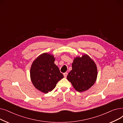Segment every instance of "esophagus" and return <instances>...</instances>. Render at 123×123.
Instances as JSON below:
<instances>
[{
	"label": "esophagus",
	"mask_w": 123,
	"mask_h": 123,
	"mask_svg": "<svg viewBox=\"0 0 123 123\" xmlns=\"http://www.w3.org/2000/svg\"><path fill=\"white\" fill-rule=\"evenodd\" d=\"M63 75H64V77H65V78H66V77H67V75H68V73H67V72L64 73L63 74Z\"/></svg>",
	"instance_id": "34e87169"
}]
</instances>
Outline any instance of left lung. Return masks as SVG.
I'll return each mask as SVG.
<instances>
[{"instance_id": "8db88e82", "label": "left lung", "mask_w": 123, "mask_h": 123, "mask_svg": "<svg viewBox=\"0 0 123 123\" xmlns=\"http://www.w3.org/2000/svg\"><path fill=\"white\" fill-rule=\"evenodd\" d=\"M72 67L67 78L76 91L84 92L94 84L97 78V67L89 56L85 54L81 57H76Z\"/></svg>"}]
</instances>
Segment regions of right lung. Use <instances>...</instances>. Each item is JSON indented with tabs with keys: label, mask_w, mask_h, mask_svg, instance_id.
<instances>
[{
	"label": "right lung",
	"mask_w": 123,
	"mask_h": 123,
	"mask_svg": "<svg viewBox=\"0 0 123 123\" xmlns=\"http://www.w3.org/2000/svg\"><path fill=\"white\" fill-rule=\"evenodd\" d=\"M53 55L41 54L34 60L30 68V78L34 87L42 93L53 90L64 76L55 63Z\"/></svg>",
	"instance_id": "right-lung-1"
}]
</instances>
